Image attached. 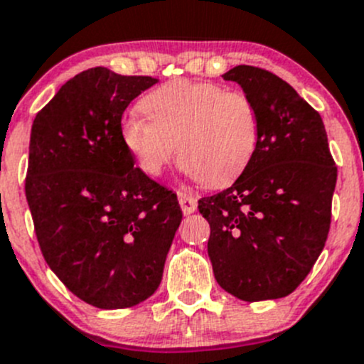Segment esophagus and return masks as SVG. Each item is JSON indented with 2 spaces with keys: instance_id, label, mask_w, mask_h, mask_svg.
Wrapping results in <instances>:
<instances>
[{
  "instance_id": "34e87169",
  "label": "esophagus",
  "mask_w": 364,
  "mask_h": 364,
  "mask_svg": "<svg viewBox=\"0 0 364 364\" xmlns=\"http://www.w3.org/2000/svg\"><path fill=\"white\" fill-rule=\"evenodd\" d=\"M178 200H179V206H181L183 213L190 215L197 210V199L193 193L186 192V190H179L178 192Z\"/></svg>"
}]
</instances>
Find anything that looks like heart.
<instances>
[{
    "mask_svg": "<svg viewBox=\"0 0 364 364\" xmlns=\"http://www.w3.org/2000/svg\"><path fill=\"white\" fill-rule=\"evenodd\" d=\"M140 110L146 119H124L121 139L149 176H160L178 153L192 178L222 188L245 171L256 153L259 115L242 90L174 80L144 96Z\"/></svg>",
    "mask_w": 364,
    "mask_h": 364,
    "instance_id": "1",
    "label": "heart"
}]
</instances>
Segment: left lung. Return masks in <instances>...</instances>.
<instances>
[{
	"label": "left lung",
	"mask_w": 364,
	"mask_h": 364,
	"mask_svg": "<svg viewBox=\"0 0 364 364\" xmlns=\"http://www.w3.org/2000/svg\"><path fill=\"white\" fill-rule=\"evenodd\" d=\"M254 101L256 153L229 188L203 197L217 283L245 302L290 295L318 259L331 228L336 165L322 117L291 85L252 65L224 74Z\"/></svg>",
	"instance_id": "left-lung-1"
}]
</instances>
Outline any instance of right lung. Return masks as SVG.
I'll return each mask as SVG.
<instances>
[{"instance_id":"right-lung-1","label":"right lung","mask_w":364,"mask_h":364,"mask_svg":"<svg viewBox=\"0 0 364 364\" xmlns=\"http://www.w3.org/2000/svg\"><path fill=\"white\" fill-rule=\"evenodd\" d=\"M156 77L92 67L62 85L35 117L24 190L42 256L60 281L100 309L156 291L181 208L135 167L121 119Z\"/></svg>"}]
</instances>
